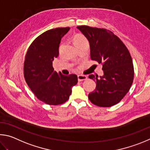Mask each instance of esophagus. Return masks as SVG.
Returning <instances> with one entry per match:
<instances>
[{
	"label": "esophagus",
	"mask_w": 150,
	"mask_h": 150,
	"mask_svg": "<svg viewBox=\"0 0 150 150\" xmlns=\"http://www.w3.org/2000/svg\"><path fill=\"white\" fill-rule=\"evenodd\" d=\"M87 78H88V77L85 75H78V81H79V82L87 80Z\"/></svg>",
	"instance_id": "34e87169"
}]
</instances>
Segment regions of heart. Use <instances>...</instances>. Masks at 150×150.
<instances>
[{
	"instance_id": "1",
	"label": "heart",
	"mask_w": 150,
	"mask_h": 150,
	"mask_svg": "<svg viewBox=\"0 0 150 150\" xmlns=\"http://www.w3.org/2000/svg\"><path fill=\"white\" fill-rule=\"evenodd\" d=\"M73 42L76 47H78L82 44H86V43L88 44V40L87 39V38H86L83 34H81V33H77L74 36ZM61 47H62V44H60L59 46V50L61 49Z\"/></svg>"
}]
</instances>
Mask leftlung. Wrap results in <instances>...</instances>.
Returning a JSON list of instances; mask_svg holds the SVG:
<instances>
[{
  "label": "left lung",
  "mask_w": 150,
  "mask_h": 150,
  "mask_svg": "<svg viewBox=\"0 0 150 150\" xmlns=\"http://www.w3.org/2000/svg\"><path fill=\"white\" fill-rule=\"evenodd\" d=\"M77 28L90 42L91 59L103 65L104 72L100 78L89 76L96 82V88L88 98L97 106H113L122 100L133 82L134 70L129 51L110 30L88 25Z\"/></svg>",
  "instance_id": "obj_1"
}]
</instances>
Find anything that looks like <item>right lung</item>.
Here are the masks:
<instances>
[{
	"instance_id": "1",
	"label": "right lung",
	"mask_w": 150,
	"mask_h": 150,
	"mask_svg": "<svg viewBox=\"0 0 150 150\" xmlns=\"http://www.w3.org/2000/svg\"><path fill=\"white\" fill-rule=\"evenodd\" d=\"M69 30V27L57 28L41 34L31 43L25 56V82L37 98L46 104L65 103L78 82L76 74L64 76L52 67V60L59 55L61 38Z\"/></svg>"
}]
</instances>
